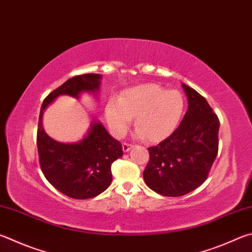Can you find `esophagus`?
<instances>
[{
    "mask_svg": "<svg viewBox=\"0 0 252 252\" xmlns=\"http://www.w3.org/2000/svg\"><path fill=\"white\" fill-rule=\"evenodd\" d=\"M131 148H132V144H129V143H123L122 144L123 152H129V151L131 150Z\"/></svg>",
    "mask_w": 252,
    "mask_h": 252,
    "instance_id": "esophagus-1",
    "label": "esophagus"
}]
</instances>
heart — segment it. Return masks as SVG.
<instances>
[{
    "mask_svg": "<svg viewBox=\"0 0 252 252\" xmlns=\"http://www.w3.org/2000/svg\"><path fill=\"white\" fill-rule=\"evenodd\" d=\"M184 111L185 99L180 91L154 84L127 89L106 104V117L114 134L125 133L134 116L136 135L150 142L168 138L177 129Z\"/></svg>",
    "mask_w": 252,
    "mask_h": 252,
    "instance_id": "b5f03b06",
    "label": "heart"
}]
</instances>
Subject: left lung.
<instances>
[{
    "mask_svg": "<svg viewBox=\"0 0 252 252\" xmlns=\"http://www.w3.org/2000/svg\"><path fill=\"white\" fill-rule=\"evenodd\" d=\"M182 87L189 109L167 139L149 148L150 161L143 172L145 184L168 197L202 185L218 153V117L203 95L185 84Z\"/></svg>",
    "mask_w": 252,
    "mask_h": 252,
    "instance_id": "left-lung-1",
    "label": "left lung"
}]
</instances>
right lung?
Wrapping results in <instances>:
<instances>
[{
    "label": "right lung",
    "mask_w": 252,
    "mask_h": 252,
    "mask_svg": "<svg viewBox=\"0 0 252 252\" xmlns=\"http://www.w3.org/2000/svg\"><path fill=\"white\" fill-rule=\"evenodd\" d=\"M101 75L75 76L50 93L43 101L37 129L39 164L46 180L68 197L93 198L111 184V164L123 155L122 145L108 133L101 122L94 121L84 139L63 143L50 138L43 127V114L59 95L79 99L82 93L97 95Z\"/></svg>",
    "instance_id": "right-lung-1"
}]
</instances>
